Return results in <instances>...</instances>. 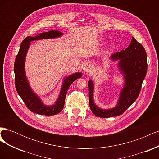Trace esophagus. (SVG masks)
<instances>
[{
    "instance_id": "34e87169",
    "label": "esophagus",
    "mask_w": 159,
    "mask_h": 159,
    "mask_svg": "<svg viewBox=\"0 0 159 159\" xmlns=\"http://www.w3.org/2000/svg\"><path fill=\"white\" fill-rule=\"evenodd\" d=\"M94 66L92 64H86L84 67V71L87 73H91L93 71Z\"/></svg>"
}]
</instances>
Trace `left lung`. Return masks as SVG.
<instances>
[{"label":"left lung","mask_w":159,"mask_h":159,"mask_svg":"<svg viewBox=\"0 0 159 159\" xmlns=\"http://www.w3.org/2000/svg\"><path fill=\"white\" fill-rule=\"evenodd\" d=\"M111 58L118 60L119 69L125 77L123 88L117 105L113 109L104 110L96 106L93 102V84L88 81L89 103L90 109L95 116L108 118L123 114L135 102L140 93L144 78L147 72V53L144 47L134 37L125 50L112 54Z\"/></svg>","instance_id":"8db88e82"}]
</instances>
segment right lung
<instances>
[{
	"instance_id": "right-lung-1",
	"label": "right lung",
	"mask_w": 159,
	"mask_h": 159,
	"mask_svg": "<svg viewBox=\"0 0 159 159\" xmlns=\"http://www.w3.org/2000/svg\"><path fill=\"white\" fill-rule=\"evenodd\" d=\"M61 34L62 33L60 31L51 30L48 32L40 33L34 37L28 36L22 42L20 50L16 57L14 65V71L15 75V87L16 91L28 109L32 112L37 114L49 116V115H56L61 111L64 106L66 95L70 86L75 80L81 78L82 75L81 73H76L65 79L58 99L57 100L56 104L52 106L44 105L30 89L25 71V57L30 44V42L36 40L48 39V38L59 37L61 36Z\"/></svg>"
}]
</instances>
